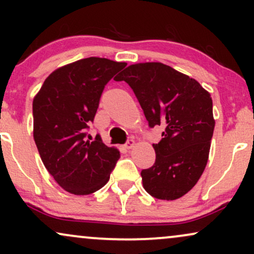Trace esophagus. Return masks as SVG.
Wrapping results in <instances>:
<instances>
[{
	"label": "esophagus",
	"mask_w": 254,
	"mask_h": 254,
	"mask_svg": "<svg viewBox=\"0 0 254 254\" xmlns=\"http://www.w3.org/2000/svg\"><path fill=\"white\" fill-rule=\"evenodd\" d=\"M133 145H135V141H133L132 138H130V139H127V143H125V148H127V149H131Z\"/></svg>",
	"instance_id": "1"
}]
</instances>
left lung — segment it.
I'll list each match as a JSON object with an SVG mask.
<instances>
[{
  "mask_svg": "<svg viewBox=\"0 0 254 254\" xmlns=\"http://www.w3.org/2000/svg\"><path fill=\"white\" fill-rule=\"evenodd\" d=\"M116 81L131 87L150 127H165L161 141L153 144L155 164L141 172L144 190L157 199L183 197L208 162L215 127L210 93L159 62L129 65Z\"/></svg>",
  "mask_w": 254,
  "mask_h": 254,
  "instance_id": "left-lung-1",
  "label": "left lung"
}]
</instances>
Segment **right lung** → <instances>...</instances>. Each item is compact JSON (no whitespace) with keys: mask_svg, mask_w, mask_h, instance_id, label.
I'll use <instances>...</instances> for the list:
<instances>
[{"mask_svg":"<svg viewBox=\"0 0 254 254\" xmlns=\"http://www.w3.org/2000/svg\"><path fill=\"white\" fill-rule=\"evenodd\" d=\"M127 63L89 57L52 71L33 99V137L49 173L65 191L93 193L109 182L119 150L87 139L106 83Z\"/></svg>","mask_w":254,"mask_h":254,"instance_id":"right-lung-1","label":"right lung"}]
</instances>
